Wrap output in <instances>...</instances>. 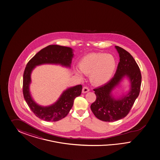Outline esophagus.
Masks as SVG:
<instances>
[{"instance_id":"esophagus-1","label":"esophagus","mask_w":160,"mask_h":160,"mask_svg":"<svg viewBox=\"0 0 160 160\" xmlns=\"http://www.w3.org/2000/svg\"><path fill=\"white\" fill-rule=\"evenodd\" d=\"M89 90H89V88L88 87H86V86H84V87H83V88H82V92L83 93H86V92H89Z\"/></svg>"}]
</instances>
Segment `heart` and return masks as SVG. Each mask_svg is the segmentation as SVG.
<instances>
[{"label":"heart","instance_id":"heart-1","mask_svg":"<svg viewBox=\"0 0 160 160\" xmlns=\"http://www.w3.org/2000/svg\"><path fill=\"white\" fill-rule=\"evenodd\" d=\"M116 68V60L110 54L94 53L87 54L82 58L79 68L75 70L76 74L82 76V72L90 75L91 82L96 85H102L107 82L112 77Z\"/></svg>","mask_w":160,"mask_h":160}]
</instances>
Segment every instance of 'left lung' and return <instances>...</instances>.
Here are the masks:
<instances>
[{
	"instance_id": "8db88e82",
	"label": "left lung",
	"mask_w": 160,
	"mask_h": 160,
	"mask_svg": "<svg viewBox=\"0 0 160 160\" xmlns=\"http://www.w3.org/2000/svg\"><path fill=\"white\" fill-rule=\"evenodd\" d=\"M115 47L120 56L116 72L108 82L93 89L96 100L90 106L97 118L108 122L117 121L127 116L139 95L141 84L140 68L134 58L124 48L117 46ZM125 76L130 78L131 90L126 96L116 99L112 96V90Z\"/></svg>"
}]
</instances>
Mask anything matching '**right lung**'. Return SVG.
Listing matches in <instances>:
<instances>
[{
	"mask_svg": "<svg viewBox=\"0 0 160 160\" xmlns=\"http://www.w3.org/2000/svg\"><path fill=\"white\" fill-rule=\"evenodd\" d=\"M73 57V50L70 48L55 44L49 45L36 54L27 64L23 73V96L30 110L39 118L46 121H57L64 118L73 107L75 98L80 96L82 86L79 84L68 88L52 106H40L33 100L29 92L30 74L32 70L36 66L46 63L60 64L70 68Z\"/></svg>",
	"mask_w": 160,
	"mask_h": 160,
	"instance_id": "add662e5",
	"label": "right lung"
}]
</instances>
